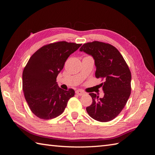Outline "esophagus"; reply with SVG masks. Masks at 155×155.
<instances>
[{
	"instance_id": "34e87169",
	"label": "esophagus",
	"mask_w": 155,
	"mask_h": 155,
	"mask_svg": "<svg viewBox=\"0 0 155 155\" xmlns=\"http://www.w3.org/2000/svg\"><path fill=\"white\" fill-rule=\"evenodd\" d=\"M76 94L79 95V96H83V95H85V92H84L83 91L81 90H78L76 91Z\"/></svg>"
}]
</instances>
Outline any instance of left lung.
Listing matches in <instances>:
<instances>
[{
	"label": "left lung",
	"instance_id": "obj_1",
	"mask_svg": "<svg viewBox=\"0 0 155 155\" xmlns=\"http://www.w3.org/2000/svg\"><path fill=\"white\" fill-rule=\"evenodd\" d=\"M79 50L92 56L96 78L105 80L101 83L104 97L89 94L92 103L86 108L87 113L101 122L111 121L123 110L130 95L131 73L128 65L120 51L110 44L93 41L85 43Z\"/></svg>",
	"mask_w": 155,
	"mask_h": 155
}]
</instances>
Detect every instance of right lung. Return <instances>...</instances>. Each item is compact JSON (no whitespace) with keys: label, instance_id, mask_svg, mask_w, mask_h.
Segmentation results:
<instances>
[{"label":"right lung","instance_id":"add662e5","mask_svg":"<svg viewBox=\"0 0 155 155\" xmlns=\"http://www.w3.org/2000/svg\"><path fill=\"white\" fill-rule=\"evenodd\" d=\"M81 46L66 41L46 45L27 63L22 72V90L30 110L38 118L50 120L61 114L74 96L72 88L59 87L56 78L70 55Z\"/></svg>","mask_w":155,"mask_h":155}]
</instances>
